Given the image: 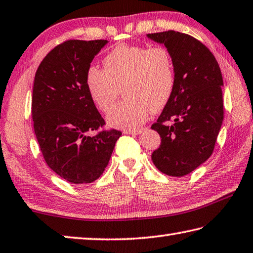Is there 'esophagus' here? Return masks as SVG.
<instances>
[{"mask_svg":"<svg viewBox=\"0 0 253 253\" xmlns=\"http://www.w3.org/2000/svg\"><path fill=\"white\" fill-rule=\"evenodd\" d=\"M142 131V129H125L123 132L124 134H127V135H138Z\"/></svg>","mask_w":253,"mask_h":253,"instance_id":"esophagus-1","label":"esophagus"}]
</instances>
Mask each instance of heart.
Wrapping results in <instances>:
<instances>
[{"label": "heart", "mask_w": 253, "mask_h": 253, "mask_svg": "<svg viewBox=\"0 0 253 253\" xmlns=\"http://www.w3.org/2000/svg\"><path fill=\"white\" fill-rule=\"evenodd\" d=\"M104 70L87 68L86 88L100 111L107 113L122 88L125 95L109 113L112 126L135 128L141 125L149 111L157 113L171 98L176 77L171 54L164 46L121 44L103 59Z\"/></svg>", "instance_id": "b5f03b06"}]
</instances>
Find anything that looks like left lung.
<instances>
[{"label":"left lung","mask_w":253,"mask_h":253,"mask_svg":"<svg viewBox=\"0 0 253 253\" xmlns=\"http://www.w3.org/2000/svg\"><path fill=\"white\" fill-rule=\"evenodd\" d=\"M171 54L176 84L171 98L151 125L162 138L151 155L159 171L182 177L213 153L223 121L221 71L200 41L176 31L147 35Z\"/></svg>","instance_id":"left-lung-1"}]
</instances>
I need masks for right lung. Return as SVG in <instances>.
<instances>
[{
    "mask_svg": "<svg viewBox=\"0 0 253 253\" xmlns=\"http://www.w3.org/2000/svg\"><path fill=\"white\" fill-rule=\"evenodd\" d=\"M106 40H68L43 58L35 73L32 117L45 162L72 183L98 179L122 136L106 123L87 91V68ZM98 131L87 136V131Z\"/></svg>",
    "mask_w": 253,
    "mask_h": 253,
    "instance_id": "obj_1",
    "label": "right lung"
}]
</instances>
